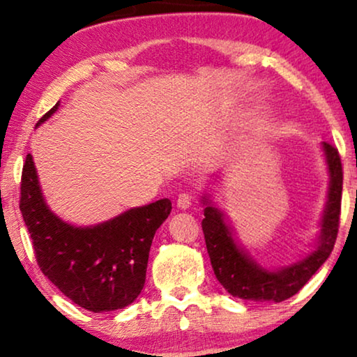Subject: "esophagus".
<instances>
[{
    "instance_id": "1",
    "label": "esophagus",
    "mask_w": 357,
    "mask_h": 357,
    "mask_svg": "<svg viewBox=\"0 0 357 357\" xmlns=\"http://www.w3.org/2000/svg\"><path fill=\"white\" fill-rule=\"evenodd\" d=\"M192 206V197L188 193H180L177 198V208L178 209H188Z\"/></svg>"
}]
</instances>
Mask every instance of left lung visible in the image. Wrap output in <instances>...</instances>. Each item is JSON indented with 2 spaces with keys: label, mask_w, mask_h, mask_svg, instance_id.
<instances>
[{
  "label": "left lung",
  "mask_w": 357,
  "mask_h": 357,
  "mask_svg": "<svg viewBox=\"0 0 357 357\" xmlns=\"http://www.w3.org/2000/svg\"><path fill=\"white\" fill-rule=\"evenodd\" d=\"M324 153L330 172L328 202H326L319 245L310 255L294 265L270 271L258 266L234 241L224 214L203 197L204 219L202 221L204 242L214 275L229 294L257 302H282L297 294L312 275L324 265L333 250L340 227L341 193H343V165L338 149L324 143Z\"/></svg>",
  "instance_id": "1"
}]
</instances>
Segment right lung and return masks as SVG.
I'll use <instances>...</instances> for the list:
<instances>
[{
  "label": "right lung",
  "instance_id": "right-lung-1",
  "mask_svg": "<svg viewBox=\"0 0 357 357\" xmlns=\"http://www.w3.org/2000/svg\"><path fill=\"white\" fill-rule=\"evenodd\" d=\"M56 109L58 104L37 126ZM19 208L43 275L82 309L110 312L123 309L139 296L151 243L172 211V203L164 198L97 226H71L48 209L32 155L27 154Z\"/></svg>",
  "mask_w": 357,
  "mask_h": 357
}]
</instances>
